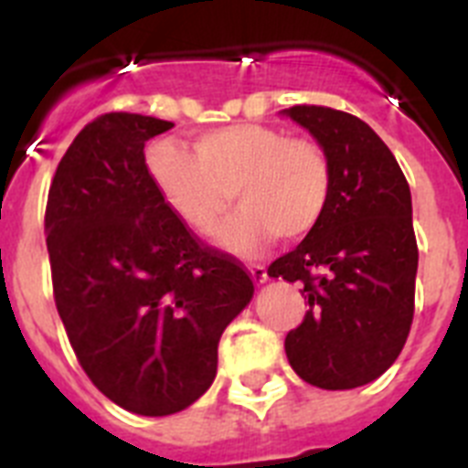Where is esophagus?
Here are the masks:
<instances>
[{
  "label": "esophagus",
  "mask_w": 468,
  "mask_h": 468,
  "mask_svg": "<svg viewBox=\"0 0 468 468\" xmlns=\"http://www.w3.org/2000/svg\"><path fill=\"white\" fill-rule=\"evenodd\" d=\"M250 276H253V281L255 283H264V281L270 279V276H267V270H264L262 264H253V267H250Z\"/></svg>",
  "instance_id": "1"
}]
</instances>
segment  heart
Masks as SVG:
<instances>
[{
	"instance_id": "heart-1",
	"label": "heart",
	"mask_w": 468,
	"mask_h": 468,
	"mask_svg": "<svg viewBox=\"0 0 468 468\" xmlns=\"http://www.w3.org/2000/svg\"><path fill=\"white\" fill-rule=\"evenodd\" d=\"M192 150L173 140L152 144L147 173L168 210L194 234H210L229 198L239 210L218 239L237 253H255L271 237L304 239L325 215L333 168L314 140L288 138L262 123H231L197 135Z\"/></svg>"
}]
</instances>
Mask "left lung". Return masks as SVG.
Returning a JSON list of instances; mask_svg holds the SVG:
<instances>
[{
    "label": "left lung",
    "mask_w": 468,
    "mask_h": 468,
    "mask_svg": "<svg viewBox=\"0 0 468 468\" xmlns=\"http://www.w3.org/2000/svg\"><path fill=\"white\" fill-rule=\"evenodd\" d=\"M283 112L316 138L333 168L318 227L267 270L304 285L309 302L302 324L285 335V356L314 387H363L399 358L412 325L410 187L382 138L354 114L321 105Z\"/></svg>",
    "instance_id": "8db88e82"
}]
</instances>
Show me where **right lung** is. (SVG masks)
<instances>
[{"label": "right lung", "instance_id": "1", "mask_svg": "<svg viewBox=\"0 0 468 468\" xmlns=\"http://www.w3.org/2000/svg\"><path fill=\"white\" fill-rule=\"evenodd\" d=\"M171 122L131 112L93 119L48 189L53 297L77 361L128 412L185 410L218 373V342L253 297L231 255L206 246L164 204L144 143Z\"/></svg>", "mask_w": 468, "mask_h": 468}]
</instances>
